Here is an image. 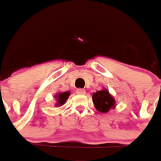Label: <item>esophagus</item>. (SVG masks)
<instances>
[{"mask_svg": "<svg viewBox=\"0 0 161 161\" xmlns=\"http://www.w3.org/2000/svg\"><path fill=\"white\" fill-rule=\"evenodd\" d=\"M76 93H78V94H81V95H83V94H85V90H83L82 88H78L77 91H76Z\"/></svg>", "mask_w": 161, "mask_h": 161, "instance_id": "esophagus-1", "label": "esophagus"}]
</instances>
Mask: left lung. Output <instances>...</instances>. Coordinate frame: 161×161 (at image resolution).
<instances>
[{"mask_svg": "<svg viewBox=\"0 0 161 161\" xmlns=\"http://www.w3.org/2000/svg\"><path fill=\"white\" fill-rule=\"evenodd\" d=\"M92 98L93 105L98 112L105 114L116 107V101L107 88H103L102 90L93 93Z\"/></svg>", "mask_w": 161, "mask_h": 161, "instance_id": "obj_1", "label": "left lung"}]
</instances>
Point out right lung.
Here are the masks:
<instances>
[{
	"label": "right lung",
	"mask_w": 161,
	"mask_h": 161,
	"mask_svg": "<svg viewBox=\"0 0 161 161\" xmlns=\"http://www.w3.org/2000/svg\"><path fill=\"white\" fill-rule=\"evenodd\" d=\"M70 91H67V92H63V93H56L54 98L56 99V107H61L66 103V101L68 100V97L70 95Z\"/></svg>",
	"instance_id": "obj_1"
}]
</instances>
